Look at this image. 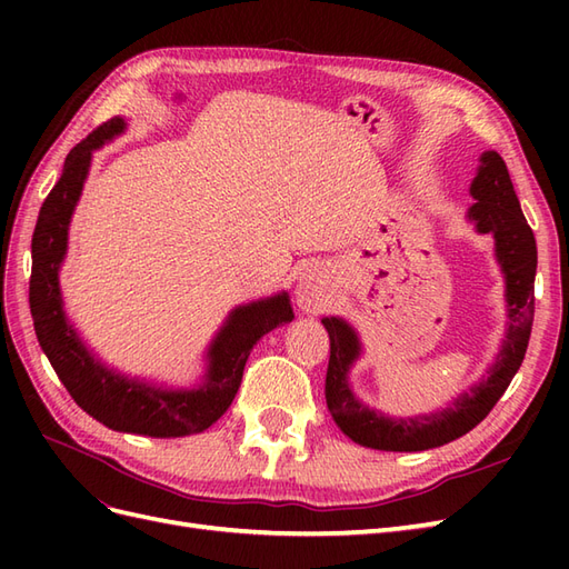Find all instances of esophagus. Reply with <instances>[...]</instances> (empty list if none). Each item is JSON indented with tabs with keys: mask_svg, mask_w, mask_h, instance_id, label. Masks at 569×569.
I'll return each mask as SVG.
<instances>
[{
	"mask_svg": "<svg viewBox=\"0 0 569 569\" xmlns=\"http://www.w3.org/2000/svg\"><path fill=\"white\" fill-rule=\"evenodd\" d=\"M297 301L306 313L322 311V308L332 301V287L330 278L322 266L308 263L299 272V284H297Z\"/></svg>",
	"mask_w": 569,
	"mask_h": 569,
	"instance_id": "esophagus-1",
	"label": "esophagus"
}]
</instances>
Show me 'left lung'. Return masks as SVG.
Returning a JSON list of instances; mask_svg holds the SVG:
<instances>
[{"label":"left lung","instance_id":"1","mask_svg":"<svg viewBox=\"0 0 569 569\" xmlns=\"http://www.w3.org/2000/svg\"><path fill=\"white\" fill-rule=\"evenodd\" d=\"M477 176L470 184L475 199L470 220L477 232H491L496 239V258L506 278L508 332L501 353L481 380L432 416L420 418H387L360 403L349 387V368L360 356V341L353 327L341 318H322L330 335V366L325 377L327 410L349 439L377 451H427L449 443L489 416L498 403L515 372L520 370L533 322V274H537V239L522 216L506 161L501 153L485 151L479 159Z\"/></svg>","mask_w":569,"mask_h":569}]
</instances>
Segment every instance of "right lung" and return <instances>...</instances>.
I'll return each mask as SVG.
<instances>
[{
	"instance_id": "right-lung-1",
	"label": "right lung",
	"mask_w": 569,
	"mask_h": 569,
	"mask_svg": "<svg viewBox=\"0 0 569 569\" xmlns=\"http://www.w3.org/2000/svg\"><path fill=\"white\" fill-rule=\"evenodd\" d=\"M126 130L123 118H111L92 130L66 157L59 182L47 194L32 232L30 313L42 351L73 401L116 432L147 437H184L209 429L226 412L242 385L253 343L282 322H291L287 291L239 306L211 341L209 370L194 389L151 387L109 370L88 351L63 313L59 268L68 247V226L88 178L92 151Z\"/></svg>"
}]
</instances>
